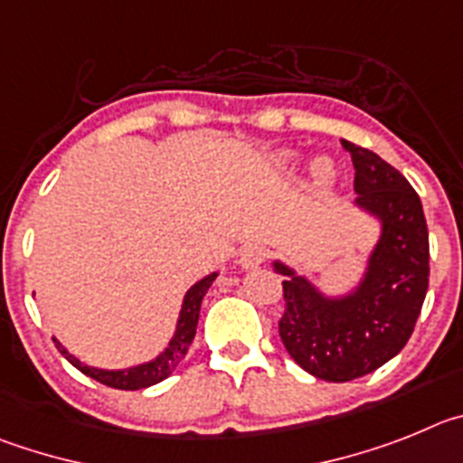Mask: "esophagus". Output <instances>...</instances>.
<instances>
[{"label":"esophagus","mask_w":463,"mask_h":463,"mask_svg":"<svg viewBox=\"0 0 463 463\" xmlns=\"http://www.w3.org/2000/svg\"><path fill=\"white\" fill-rule=\"evenodd\" d=\"M265 258H268V251L262 247H258V244H251V247L241 249L240 258H237V265H240L241 269H253L258 268Z\"/></svg>","instance_id":"esophagus-1"}]
</instances>
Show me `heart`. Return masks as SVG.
<instances>
[{
  "mask_svg": "<svg viewBox=\"0 0 463 463\" xmlns=\"http://www.w3.org/2000/svg\"><path fill=\"white\" fill-rule=\"evenodd\" d=\"M293 161H295V154L290 152H283L281 156H279V164L281 165H290ZM311 175H314L316 184L327 186L332 184V180H335V168H332V164L327 159H318L314 161V165H311Z\"/></svg>",
  "mask_w": 463,
  "mask_h": 463,
  "instance_id": "obj_1",
  "label": "heart"
}]
</instances>
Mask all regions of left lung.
Listing matches in <instances>:
<instances>
[{
	"label": "left lung",
	"mask_w": 463,
	"mask_h": 463,
	"mask_svg": "<svg viewBox=\"0 0 463 463\" xmlns=\"http://www.w3.org/2000/svg\"><path fill=\"white\" fill-rule=\"evenodd\" d=\"M355 165V207L381 223V235L351 290L327 295L286 262V311L279 336L288 355L320 381L345 383L376 372L411 339L429 288V232L422 203L397 168L341 140Z\"/></svg>",
	"instance_id": "left-lung-1"
}]
</instances>
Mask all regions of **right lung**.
<instances>
[{
	"label": "right lung",
	"mask_w": 463,
	"mask_h": 463,
	"mask_svg": "<svg viewBox=\"0 0 463 463\" xmlns=\"http://www.w3.org/2000/svg\"><path fill=\"white\" fill-rule=\"evenodd\" d=\"M219 277V272H212L207 277H203L201 281H195L189 290H186L184 299H182V309L177 325H175V335L170 336L168 345L154 360L143 362V364L127 366V369H99V366L82 364L76 355H71L64 345L55 339L57 348H60L61 355L71 362V364L80 369L85 376L94 378V381L103 383L108 387H118V390H143V387L156 385V383L165 381L170 373L180 366V362L184 360L186 351H189L191 341L195 336V327H198V316H201V304L203 298L207 295L210 286L214 283V279Z\"/></svg>",
	"instance_id": "right-lung-1"
}]
</instances>
